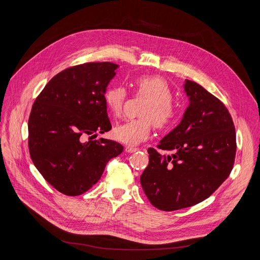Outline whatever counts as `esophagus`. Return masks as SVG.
Returning a JSON list of instances; mask_svg holds the SVG:
<instances>
[{
    "instance_id": "esophagus-1",
    "label": "esophagus",
    "mask_w": 260,
    "mask_h": 260,
    "mask_svg": "<svg viewBox=\"0 0 260 260\" xmlns=\"http://www.w3.org/2000/svg\"><path fill=\"white\" fill-rule=\"evenodd\" d=\"M125 150H126L127 152H129V153H132V152L138 151L139 148H138V147H134V146H131V145H128V146L125 147Z\"/></svg>"
}]
</instances>
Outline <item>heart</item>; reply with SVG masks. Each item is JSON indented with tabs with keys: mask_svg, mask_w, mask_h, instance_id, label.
Instances as JSON below:
<instances>
[{
	"mask_svg": "<svg viewBox=\"0 0 260 260\" xmlns=\"http://www.w3.org/2000/svg\"><path fill=\"white\" fill-rule=\"evenodd\" d=\"M138 95L148 98L143 105L142 117L123 121L114 128L113 137L125 144H139L150 137L154 128L164 130L174 125L178 117V108L172 97L171 86L166 79L155 75H142L134 79ZM127 91L121 85L108 86L104 92V102L114 116H119L127 100Z\"/></svg>",
	"mask_w": 260,
	"mask_h": 260,
	"instance_id": "heart-1",
	"label": "heart"
}]
</instances>
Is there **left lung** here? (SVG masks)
I'll return each instance as SVG.
<instances>
[{
    "instance_id": "obj_1",
    "label": "left lung",
    "mask_w": 260,
    "mask_h": 260,
    "mask_svg": "<svg viewBox=\"0 0 260 260\" xmlns=\"http://www.w3.org/2000/svg\"><path fill=\"white\" fill-rule=\"evenodd\" d=\"M189 106L179 125L160 140L162 155L148 148L149 164L141 176L148 200L160 211H177L207 199L230 176L236 133L226 107L202 85L186 80Z\"/></svg>"
}]
</instances>
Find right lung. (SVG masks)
<instances>
[{"mask_svg": "<svg viewBox=\"0 0 260 260\" xmlns=\"http://www.w3.org/2000/svg\"><path fill=\"white\" fill-rule=\"evenodd\" d=\"M117 64L86 62L58 73L36 98L28 118V149L36 168L61 193L78 196L101 179L123 147L94 140L111 130L104 92Z\"/></svg>", "mask_w": 260, "mask_h": 260, "instance_id": "right-lung-1", "label": "right lung"}]
</instances>
